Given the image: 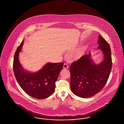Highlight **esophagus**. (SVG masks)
<instances>
[{
    "label": "esophagus",
    "mask_w": 124,
    "mask_h": 124,
    "mask_svg": "<svg viewBox=\"0 0 124 124\" xmlns=\"http://www.w3.org/2000/svg\"><path fill=\"white\" fill-rule=\"evenodd\" d=\"M68 66L67 65V64H64L63 65V68L64 69H68Z\"/></svg>",
    "instance_id": "34e87169"
}]
</instances>
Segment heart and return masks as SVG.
I'll use <instances>...</instances> for the list:
<instances>
[{
  "label": "heart",
  "instance_id": "1",
  "mask_svg": "<svg viewBox=\"0 0 124 124\" xmlns=\"http://www.w3.org/2000/svg\"><path fill=\"white\" fill-rule=\"evenodd\" d=\"M81 51H80L79 52H78V53H77V54H80V53H81Z\"/></svg>",
  "mask_w": 124,
  "mask_h": 124
}]
</instances>
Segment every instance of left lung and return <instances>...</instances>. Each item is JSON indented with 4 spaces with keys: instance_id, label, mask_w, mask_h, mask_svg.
<instances>
[{
    "instance_id": "obj_1",
    "label": "left lung",
    "mask_w": 124,
    "mask_h": 124,
    "mask_svg": "<svg viewBox=\"0 0 124 124\" xmlns=\"http://www.w3.org/2000/svg\"><path fill=\"white\" fill-rule=\"evenodd\" d=\"M98 43V49L104 55L101 62L96 64L90 53L82 56L70 66L71 90L78 97L88 98L97 94L109 76L112 65L110 47L99 35Z\"/></svg>"
}]
</instances>
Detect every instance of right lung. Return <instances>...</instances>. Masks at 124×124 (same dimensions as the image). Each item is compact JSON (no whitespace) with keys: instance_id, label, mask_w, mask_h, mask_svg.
<instances>
[{"instance_id":"add662e5","label":"right lung","mask_w":124,"mask_h":124,"mask_svg":"<svg viewBox=\"0 0 124 124\" xmlns=\"http://www.w3.org/2000/svg\"><path fill=\"white\" fill-rule=\"evenodd\" d=\"M23 43L24 40L14 55L13 70L16 78L22 89L28 95L39 99L47 98L54 92L55 82L64 64L48 62L37 72L27 71L22 67L19 59Z\"/></svg>"}]
</instances>
